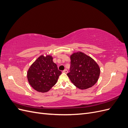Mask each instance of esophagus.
I'll return each instance as SVG.
<instances>
[{"mask_svg":"<svg viewBox=\"0 0 128 128\" xmlns=\"http://www.w3.org/2000/svg\"><path fill=\"white\" fill-rule=\"evenodd\" d=\"M63 72H64V73H66V74H67V73L68 72V70H67L66 69H64V70L63 71Z\"/></svg>","mask_w":128,"mask_h":128,"instance_id":"obj_1","label":"esophagus"}]
</instances>
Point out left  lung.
I'll use <instances>...</instances> for the list:
<instances>
[{
    "label": "left lung",
    "mask_w": 128,
    "mask_h": 128,
    "mask_svg": "<svg viewBox=\"0 0 128 128\" xmlns=\"http://www.w3.org/2000/svg\"><path fill=\"white\" fill-rule=\"evenodd\" d=\"M70 72L67 76L75 86L81 90L94 86L97 82L100 69L92 58L81 52L70 56Z\"/></svg>",
    "instance_id": "1"
}]
</instances>
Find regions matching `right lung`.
<instances>
[{
    "instance_id": "add662e5",
    "label": "right lung",
    "mask_w": 128,
    "mask_h": 128,
    "mask_svg": "<svg viewBox=\"0 0 128 128\" xmlns=\"http://www.w3.org/2000/svg\"><path fill=\"white\" fill-rule=\"evenodd\" d=\"M61 74V72L53 62L52 56L42 55L31 65L27 72V78L34 90L44 93L54 86Z\"/></svg>"
}]
</instances>
